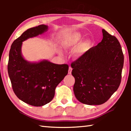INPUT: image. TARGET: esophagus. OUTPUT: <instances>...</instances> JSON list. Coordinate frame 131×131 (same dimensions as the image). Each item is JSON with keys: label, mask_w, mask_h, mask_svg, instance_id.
Returning <instances> with one entry per match:
<instances>
[{"label": "esophagus", "mask_w": 131, "mask_h": 131, "mask_svg": "<svg viewBox=\"0 0 131 131\" xmlns=\"http://www.w3.org/2000/svg\"><path fill=\"white\" fill-rule=\"evenodd\" d=\"M72 68L70 67L69 68V71H68V73L69 74H70L71 73H72Z\"/></svg>", "instance_id": "obj_1"}]
</instances>
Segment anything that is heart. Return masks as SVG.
<instances>
[{
  "instance_id": "b5f03b06",
  "label": "heart",
  "mask_w": 131,
  "mask_h": 131,
  "mask_svg": "<svg viewBox=\"0 0 131 131\" xmlns=\"http://www.w3.org/2000/svg\"><path fill=\"white\" fill-rule=\"evenodd\" d=\"M82 39V35L80 33H74L69 36L62 41V46L65 49H72L78 44ZM90 41H86L76 48L74 50V57L78 58L83 57L85 54L89 47Z\"/></svg>"
}]
</instances>
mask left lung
<instances>
[{
    "label": "left lung",
    "instance_id": "1",
    "mask_svg": "<svg viewBox=\"0 0 131 131\" xmlns=\"http://www.w3.org/2000/svg\"><path fill=\"white\" fill-rule=\"evenodd\" d=\"M103 39L71 64L73 91L79 102L88 105L105 103L121 80L124 54L116 37L102 29Z\"/></svg>",
    "mask_w": 131,
    "mask_h": 131
}]
</instances>
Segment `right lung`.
Instances as JSON below:
<instances>
[{
    "instance_id": "add662e5",
    "label": "right lung",
    "mask_w": 131,
    "mask_h": 131,
    "mask_svg": "<svg viewBox=\"0 0 131 131\" xmlns=\"http://www.w3.org/2000/svg\"><path fill=\"white\" fill-rule=\"evenodd\" d=\"M48 26L40 25L25 31L11 46L7 65L13 91L22 101L41 106L52 101L55 88L68 73L66 64H55L47 60L32 63L21 54L22 44L30 37L43 34Z\"/></svg>"
}]
</instances>
